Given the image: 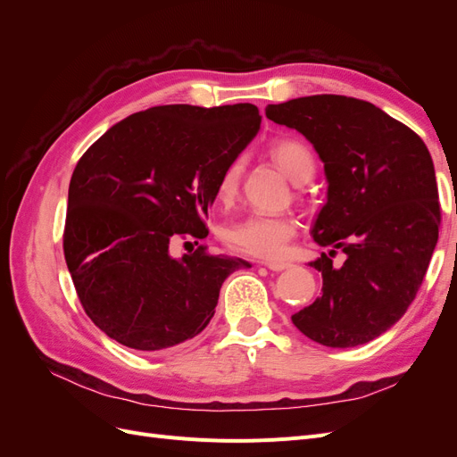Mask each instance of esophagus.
<instances>
[{"mask_svg": "<svg viewBox=\"0 0 457 457\" xmlns=\"http://www.w3.org/2000/svg\"><path fill=\"white\" fill-rule=\"evenodd\" d=\"M261 265H265L267 269L278 272V270H284V269L292 267V262H287V261H261Z\"/></svg>", "mask_w": 457, "mask_h": 457, "instance_id": "obj_1", "label": "esophagus"}]
</instances>
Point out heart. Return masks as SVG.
I'll list each match as a JSON object with an SVG mask.
<instances>
[{
	"instance_id": "b5f03b06",
	"label": "heart",
	"mask_w": 457,
	"mask_h": 457,
	"mask_svg": "<svg viewBox=\"0 0 457 457\" xmlns=\"http://www.w3.org/2000/svg\"><path fill=\"white\" fill-rule=\"evenodd\" d=\"M270 156L294 183H307L314 175L312 152L297 139L276 141L270 146ZM240 175L242 160H232L217 181V196L220 202H230L237 196ZM295 232L297 220L292 215L252 213L225 230V242L234 252L276 259L286 253L287 244L295 237Z\"/></svg>"
}]
</instances>
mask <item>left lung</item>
<instances>
[{"label": "left lung", "instance_id": "obj_1", "mask_svg": "<svg viewBox=\"0 0 457 457\" xmlns=\"http://www.w3.org/2000/svg\"><path fill=\"white\" fill-rule=\"evenodd\" d=\"M265 114L305 135L324 162L328 202L312 238L347 255L339 269L326 253L311 262L322 295L292 322L326 347H358L404 316L425 278L440 227L431 154L418 133L353 96H301Z\"/></svg>", "mask_w": 457, "mask_h": 457}]
</instances>
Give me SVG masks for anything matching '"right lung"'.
<instances>
[{"label": "right lung", "mask_w": 457, "mask_h": 457, "mask_svg": "<svg viewBox=\"0 0 457 457\" xmlns=\"http://www.w3.org/2000/svg\"><path fill=\"white\" fill-rule=\"evenodd\" d=\"M261 128L250 103L165 104L118 121L79 158L68 188L62 247L81 307L108 337L165 351L210 324L228 274L252 267L205 245L217 181ZM198 244V242H196Z\"/></svg>", "instance_id": "1"}]
</instances>
